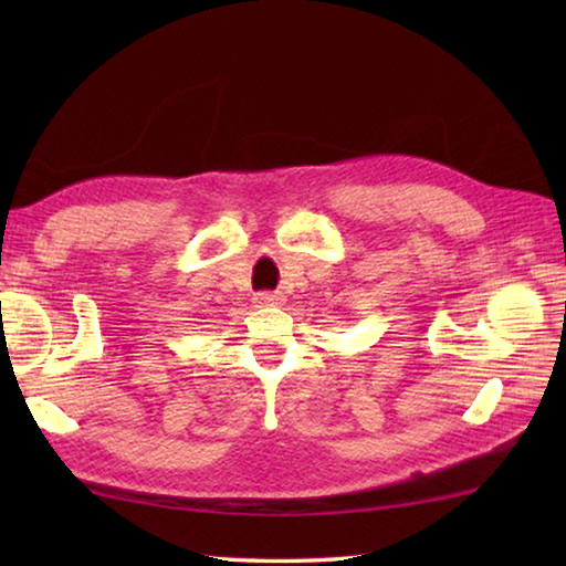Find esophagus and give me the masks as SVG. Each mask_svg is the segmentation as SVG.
Here are the masks:
<instances>
[{"label":"esophagus","instance_id":"34e87169","mask_svg":"<svg viewBox=\"0 0 566 566\" xmlns=\"http://www.w3.org/2000/svg\"><path fill=\"white\" fill-rule=\"evenodd\" d=\"M252 304L255 306H282L284 304V296L280 292H258L252 296Z\"/></svg>","mask_w":566,"mask_h":566}]
</instances>
